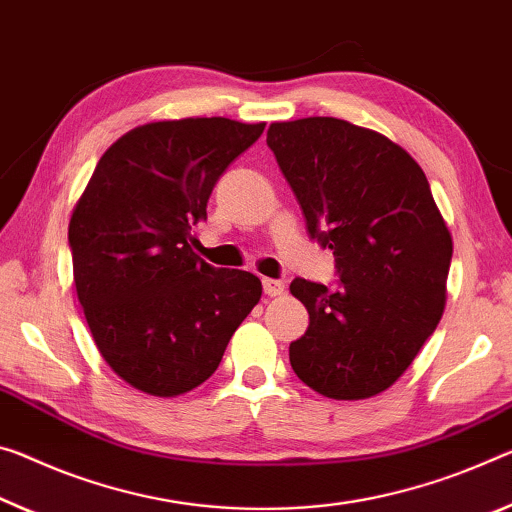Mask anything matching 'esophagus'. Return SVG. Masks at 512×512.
Returning a JSON list of instances; mask_svg holds the SVG:
<instances>
[{"instance_id":"esophagus-1","label":"esophagus","mask_w":512,"mask_h":512,"mask_svg":"<svg viewBox=\"0 0 512 512\" xmlns=\"http://www.w3.org/2000/svg\"><path fill=\"white\" fill-rule=\"evenodd\" d=\"M285 289H287V285L282 280H271V278L264 280V294L266 296H271V298L282 296V294H285Z\"/></svg>"}]
</instances>
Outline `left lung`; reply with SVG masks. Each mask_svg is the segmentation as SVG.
Masks as SVG:
<instances>
[{
	"instance_id": "8db88e82",
	"label": "left lung",
	"mask_w": 512,
	"mask_h": 512,
	"mask_svg": "<svg viewBox=\"0 0 512 512\" xmlns=\"http://www.w3.org/2000/svg\"><path fill=\"white\" fill-rule=\"evenodd\" d=\"M266 143L339 273V289L291 282L310 314L289 346L291 369L328 399H371L403 376L442 319L449 227L421 166L373 129L312 116L271 123Z\"/></svg>"
}]
</instances>
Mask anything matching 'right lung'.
I'll list each match as a JSON object with an SVG mask.
<instances>
[{
    "label": "right lung",
    "instance_id": "right-lung-1",
    "mask_svg": "<svg viewBox=\"0 0 512 512\" xmlns=\"http://www.w3.org/2000/svg\"><path fill=\"white\" fill-rule=\"evenodd\" d=\"M266 123L154 120L111 145L72 209V273L95 346L139 392L173 399L212 376L262 298L257 275L214 269L191 230L223 170Z\"/></svg>",
    "mask_w": 512,
    "mask_h": 512
}]
</instances>
